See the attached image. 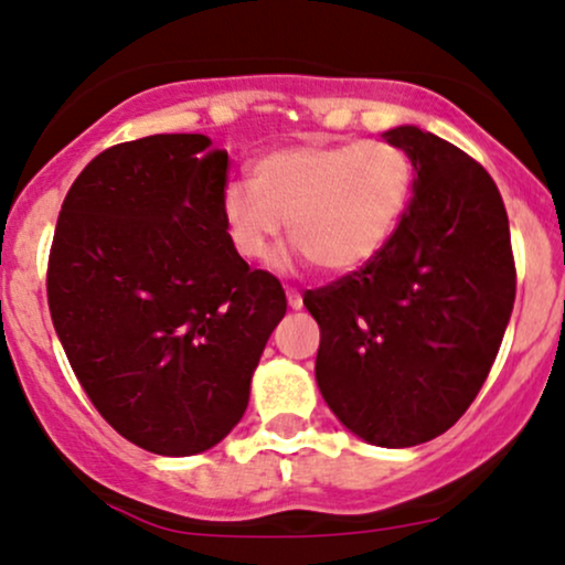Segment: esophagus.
<instances>
[{"label":"esophagus","mask_w":565,"mask_h":565,"mask_svg":"<svg viewBox=\"0 0 565 565\" xmlns=\"http://www.w3.org/2000/svg\"><path fill=\"white\" fill-rule=\"evenodd\" d=\"M287 302L291 310H300L302 308V295L297 289H287Z\"/></svg>","instance_id":"1"}]
</instances>
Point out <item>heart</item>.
<instances>
[{
	"instance_id": "heart-1",
	"label": "heart",
	"mask_w": 565,
	"mask_h": 565,
	"mask_svg": "<svg viewBox=\"0 0 565 565\" xmlns=\"http://www.w3.org/2000/svg\"><path fill=\"white\" fill-rule=\"evenodd\" d=\"M412 183V161L391 142L278 148L252 164V185L225 188L223 223L246 260H265L287 223L316 268L348 274L391 242Z\"/></svg>"
}]
</instances>
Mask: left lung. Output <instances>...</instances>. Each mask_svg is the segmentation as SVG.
<instances>
[{
  "label": "left lung",
  "instance_id": "1",
  "mask_svg": "<svg viewBox=\"0 0 565 565\" xmlns=\"http://www.w3.org/2000/svg\"><path fill=\"white\" fill-rule=\"evenodd\" d=\"M414 167V199L364 268L302 297L321 329L316 382L342 425L385 449L433 440L489 377L515 260L491 174L438 135H382Z\"/></svg>",
  "mask_w": 565,
  "mask_h": 565
}]
</instances>
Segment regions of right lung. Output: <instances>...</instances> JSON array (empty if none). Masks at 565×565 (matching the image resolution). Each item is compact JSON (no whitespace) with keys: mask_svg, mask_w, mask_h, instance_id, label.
I'll return each instance as SVG.
<instances>
[{"mask_svg":"<svg viewBox=\"0 0 565 565\" xmlns=\"http://www.w3.org/2000/svg\"><path fill=\"white\" fill-rule=\"evenodd\" d=\"M206 135L119 142L84 167L55 225L47 302L100 417L140 449L191 457L244 417L287 313L223 223L228 153Z\"/></svg>","mask_w":565,"mask_h":565,"instance_id":"obj_1","label":"right lung"}]
</instances>
